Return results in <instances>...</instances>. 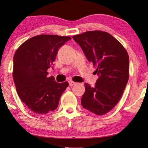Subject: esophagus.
I'll list each match as a JSON object with an SVG mask.
<instances>
[{"mask_svg":"<svg viewBox=\"0 0 148 148\" xmlns=\"http://www.w3.org/2000/svg\"><path fill=\"white\" fill-rule=\"evenodd\" d=\"M75 84H76V82H73V81H70V82H69V86H71V87L74 86Z\"/></svg>","mask_w":148,"mask_h":148,"instance_id":"34e87169","label":"esophagus"}]
</instances>
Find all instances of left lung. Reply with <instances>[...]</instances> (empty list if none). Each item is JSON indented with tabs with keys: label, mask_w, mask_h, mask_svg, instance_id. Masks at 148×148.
<instances>
[{
	"label": "left lung",
	"mask_w": 148,
	"mask_h": 148,
	"mask_svg": "<svg viewBox=\"0 0 148 148\" xmlns=\"http://www.w3.org/2000/svg\"><path fill=\"white\" fill-rule=\"evenodd\" d=\"M72 38L99 76L94 87L85 84L82 105L95 114L102 116L114 108L123 93L129 77L128 53L117 39L104 31H87Z\"/></svg>",
	"instance_id": "1"
}]
</instances>
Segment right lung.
<instances>
[{
	"instance_id": "add662e5",
	"label": "right lung",
	"mask_w": 148,
	"mask_h": 148,
	"mask_svg": "<svg viewBox=\"0 0 148 148\" xmlns=\"http://www.w3.org/2000/svg\"><path fill=\"white\" fill-rule=\"evenodd\" d=\"M69 36L40 34L24 42L14 57L13 78L19 98L35 114L56 110L68 82L57 83L47 76V69L56 61L59 48Z\"/></svg>"
}]
</instances>
